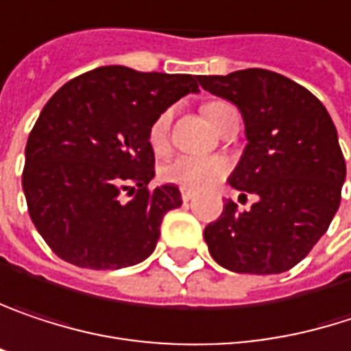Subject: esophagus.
<instances>
[{
    "instance_id": "obj_1",
    "label": "esophagus",
    "mask_w": 351,
    "mask_h": 351,
    "mask_svg": "<svg viewBox=\"0 0 351 351\" xmlns=\"http://www.w3.org/2000/svg\"><path fill=\"white\" fill-rule=\"evenodd\" d=\"M180 194H182V199H184L186 204L194 199V192H192V190H188V188H182V190H180Z\"/></svg>"
}]
</instances>
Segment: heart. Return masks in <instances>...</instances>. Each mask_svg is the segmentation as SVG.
<instances>
[{
	"label": "heart",
	"instance_id": "obj_1",
	"mask_svg": "<svg viewBox=\"0 0 351 351\" xmlns=\"http://www.w3.org/2000/svg\"><path fill=\"white\" fill-rule=\"evenodd\" d=\"M230 105L222 101H212L202 107L204 117L210 121L212 127L218 129L224 110ZM169 127H171V110H163L155 117L149 131L147 141L155 154H163L169 145ZM228 173V165L220 157H197V155H178L161 165L159 176L167 184H176L188 190H206L220 182Z\"/></svg>",
	"mask_w": 351,
	"mask_h": 351
}]
</instances>
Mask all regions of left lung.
Here are the masks:
<instances>
[{
	"instance_id": "8db88e82",
	"label": "left lung",
	"mask_w": 351,
	"mask_h": 351,
	"mask_svg": "<svg viewBox=\"0 0 351 351\" xmlns=\"http://www.w3.org/2000/svg\"><path fill=\"white\" fill-rule=\"evenodd\" d=\"M204 90L237 105L246 147L228 184L256 194L241 212L228 199L204 228L212 258L234 273L277 275L301 263L339 208L346 159L322 101L283 74L246 68L199 76Z\"/></svg>"
}]
</instances>
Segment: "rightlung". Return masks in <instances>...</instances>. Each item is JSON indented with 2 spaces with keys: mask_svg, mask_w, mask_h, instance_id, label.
Returning a JSON list of instances; mask_svg holds the SVG:
<instances>
[{
  "mask_svg": "<svg viewBox=\"0 0 351 351\" xmlns=\"http://www.w3.org/2000/svg\"><path fill=\"white\" fill-rule=\"evenodd\" d=\"M197 82L101 66L52 95L27 137L22 186L34 226L62 261L107 271L154 252L161 220L182 196L173 184L149 190L147 131L159 112L197 93Z\"/></svg>",
  "mask_w": 351,
  "mask_h": 351,
  "instance_id": "add662e5",
  "label": "right lung"
}]
</instances>
